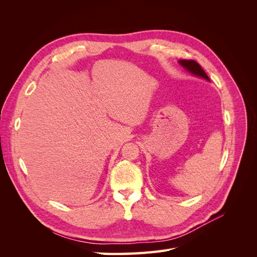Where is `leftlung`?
I'll use <instances>...</instances> for the list:
<instances>
[{"label": "left lung", "mask_w": 257, "mask_h": 257, "mask_svg": "<svg viewBox=\"0 0 257 257\" xmlns=\"http://www.w3.org/2000/svg\"><path fill=\"white\" fill-rule=\"evenodd\" d=\"M179 64H180L185 69V71H188L192 75L200 77V78H204V79L210 81L209 77L207 76V74L205 73L204 69L201 68V66L197 63L196 61H194V60H179Z\"/></svg>", "instance_id": "1"}]
</instances>
